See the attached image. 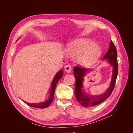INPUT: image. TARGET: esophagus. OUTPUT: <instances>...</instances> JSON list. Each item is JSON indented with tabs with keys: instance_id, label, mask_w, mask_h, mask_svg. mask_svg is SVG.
Returning a JSON list of instances; mask_svg holds the SVG:
<instances>
[{
	"instance_id": "esophagus-1",
	"label": "esophagus",
	"mask_w": 133,
	"mask_h": 133,
	"mask_svg": "<svg viewBox=\"0 0 133 133\" xmlns=\"http://www.w3.org/2000/svg\"><path fill=\"white\" fill-rule=\"evenodd\" d=\"M65 70L67 73H70L71 71V66L70 65H67L65 66Z\"/></svg>"
}]
</instances>
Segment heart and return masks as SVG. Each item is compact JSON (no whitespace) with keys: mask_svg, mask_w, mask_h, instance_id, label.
<instances>
[{"mask_svg":"<svg viewBox=\"0 0 133 133\" xmlns=\"http://www.w3.org/2000/svg\"><path fill=\"white\" fill-rule=\"evenodd\" d=\"M66 50L69 55L79 57L78 62L84 65L96 61L102 53L101 48L87 39L76 40L68 45Z\"/></svg>","mask_w":133,"mask_h":133,"instance_id":"heart-1","label":"heart"}]
</instances>
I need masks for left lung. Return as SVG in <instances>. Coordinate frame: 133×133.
<instances>
[{
	"label": "left lung",
	"instance_id": "8db88e82",
	"mask_svg": "<svg viewBox=\"0 0 133 133\" xmlns=\"http://www.w3.org/2000/svg\"><path fill=\"white\" fill-rule=\"evenodd\" d=\"M107 59L108 62L112 66V74L109 89L104 93L99 95H88L83 91V82L84 76L89 70L87 68L76 65L74 67L73 71L75 78V95L76 100L84 107H90L102 103L110 96L113 90L116 78L118 73V64L117 59V50L113 42L110 43L109 48L107 53L104 56L103 59Z\"/></svg>",
	"mask_w": 133,
	"mask_h": 133
}]
</instances>
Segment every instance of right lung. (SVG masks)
Masks as SVG:
<instances>
[{
	"label": "right lung",
	"mask_w": 133,
	"mask_h": 133,
	"mask_svg": "<svg viewBox=\"0 0 133 133\" xmlns=\"http://www.w3.org/2000/svg\"><path fill=\"white\" fill-rule=\"evenodd\" d=\"M63 74V70H60L59 72H58V73L55 75L53 81H52V83H51L49 97L48 99L46 101L42 102V103H34V104L28 103L25 102L24 101L23 102L25 103H26L28 105H29L31 107L43 109V108H45L48 107V106H49V105L51 104V103L52 102V101H53V100L54 99V95L56 85H57V84L59 80L62 77Z\"/></svg>",
	"instance_id": "add662e5"
}]
</instances>
